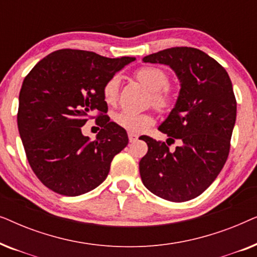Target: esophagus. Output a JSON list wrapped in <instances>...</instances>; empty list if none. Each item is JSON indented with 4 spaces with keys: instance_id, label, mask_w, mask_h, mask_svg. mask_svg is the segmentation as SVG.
Instances as JSON below:
<instances>
[{
    "instance_id": "obj_1",
    "label": "esophagus",
    "mask_w": 257,
    "mask_h": 257,
    "mask_svg": "<svg viewBox=\"0 0 257 257\" xmlns=\"http://www.w3.org/2000/svg\"><path fill=\"white\" fill-rule=\"evenodd\" d=\"M128 140H130V143H135V142H137V140H138V136L135 135V133L130 132L128 133Z\"/></svg>"
}]
</instances>
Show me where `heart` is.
Masks as SVG:
<instances>
[{
  "label": "heart",
  "mask_w": 257,
  "mask_h": 257,
  "mask_svg": "<svg viewBox=\"0 0 257 257\" xmlns=\"http://www.w3.org/2000/svg\"><path fill=\"white\" fill-rule=\"evenodd\" d=\"M137 79L143 85H145L150 91H152V100L160 110H166L172 105V94L167 89L168 76L163 69L156 66H145L136 72ZM119 84L120 79L118 76L110 78L103 87V97L105 103L108 105L117 101ZM113 120L117 125L126 131L133 133H142L154 122L152 114L146 112H136L130 110H122L113 115Z\"/></svg>",
  "instance_id": "heart-1"
}]
</instances>
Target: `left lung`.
Segmentation results:
<instances>
[{
  "label": "left lung",
  "mask_w": 257,
  "mask_h": 257,
  "mask_svg": "<svg viewBox=\"0 0 257 257\" xmlns=\"http://www.w3.org/2000/svg\"><path fill=\"white\" fill-rule=\"evenodd\" d=\"M143 62L168 65L180 82L174 107L158 128L181 145L171 152L165 143L144 137L149 151L139 163L140 177L159 198L188 201L212 185L228 158L236 120L233 85L226 70L199 49H165Z\"/></svg>",
  "instance_id": "8db88e82"
}]
</instances>
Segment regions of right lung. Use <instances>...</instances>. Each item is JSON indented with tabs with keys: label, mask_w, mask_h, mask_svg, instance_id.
I'll return each mask as SVG.
<instances>
[{
	"label": "right lung",
	"mask_w": 257,
	"mask_h": 257,
	"mask_svg": "<svg viewBox=\"0 0 257 257\" xmlns=\"http://www.w3.org/2000/svg\"><path fill=\"white\" fill-rule=\"evenodd\" d=\"M135 57L107 58L91 51L62 49L48 55L24 78L17 125L34 173L58 194L77 196L98 187L127 133L104 113L103 87ZM102 127L91 142L81 133L90 113Z\"/></svg>",
	"instance_id": "add662e5"
}]
</instances>
